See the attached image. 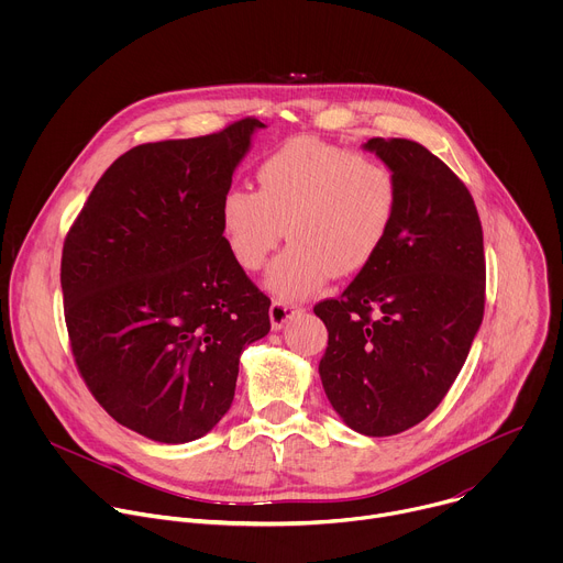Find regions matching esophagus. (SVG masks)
Instances as JSON below:
<instances>
[{"label":"esophagus","instance_id":"obj_1","mask_svg":"<svg viewBox=\"0 0 563 563\" xmlns=\"http://www.w3.org/2000/svg\"><path fill=\"white\" fill-rule=\"evenodd\" d=\"M302 313V307L296 302H285V300H274L269 307V320H272V330L278 332L283 330L294 316Z\"/></svg>","mask_w":563,"mask_h":563}]
</instances>
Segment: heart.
<instances>
[{"instance_id":"b5f03b06","label":"heart","mask_w":563,"mask_h":563,"mask_svg":"<svg viewBox=\"0 0 563 563\" xmlns=\"http://www.w3.org/2000/svg\"><path fill=\"white\" fill-rule=\"evenodd\" d=\"M256 191L229 189L220 229L235 263L256 272L278 247L291 245L265 276L269 291L298 298L332 274L361 272L389 235L398 187L391 169L363 153L316 137H296L267 155Z\"/></svg>"}]
</instances>
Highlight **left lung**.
<instances>
[{"mask_svg": "<svg viewBox=\"0 0 563 563\" xmlns=\"http://www.w3.org/2000/svg\"><path fill=\"white\" fill-rule=\"evenodd\" d=\"M363 148L391 169L398 205L378 254L339 300L313 307L330 332L318 374L347 428L391 437L441 404L467 358L484 320V231L465 185L426 146Z\"/></svg>", "mask_w": 563, "mask_h": 563, "instance_id": "left-lung-1", "label": "left lung"}]
</instances>
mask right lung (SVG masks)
I'll return each instance as SVG.
<instances>
[{
	"label": "right lung",
	"instance_id": "right-lung-1",
	"mask_svg": "<svg viewBox=\"0 0 563 563\" xmlns=\"http://www.w3.org/2000/svg\"><path fill=\"white\" fill-rule=\"evenodd\" d=\"M263 122L140 144L104 172L62 252L75 363L124 428L189 443L216 428L269 298L231 256L220 200Z\"/></svg>",
	"mask_w": 563,
	"mask_h": 563
}]
</instances>
